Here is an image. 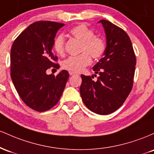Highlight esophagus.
<instances>
[{
	"instance_id": "esophagus-1",
	"label": "esophagus",
	"mask_w": 154,
	"mask_h": 154,
	"mask_svg": "<svg viewBox=\"0 0 154 154\" xmlns=\"http://www.w3.org/2000/svg\"><path fill=\"white\" fill-rule=\"evenodd\" d=\"M69 75H78V74L77 73H76V72H71V71H69Z\"/></svg>"
}]
</instances>
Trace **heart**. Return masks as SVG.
I'll return each mask as SVG.
<instances>
[{
    "label": "heart",
    "mask_w": 154,
    "mask_h": 154,
    "mask_svg": "<svg viewBox=\"0 0 154 154\" xmlns=\"http://www.w3.org/2000/svg\"><path fill=\"white\" fill-rule=\"evenodd\" d=\"M72 37L82 42L80 52L77 56H70L63 61L62 67L71 72H79L91 63V57L98 59L106 51V43L99 36L95 35L91 28L85 24H79L69 30ZM54 48L59 55H63L65 51V38L62 34L56 36L54 41Z\"/></svg>",
    "instance_id": "obj_1"
}]
</instances>
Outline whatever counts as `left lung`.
I'll return each mask as SVG.
<instances>
[{"label": "left lung", "instance_id": "8db88e82", "mask_svg": "<svg viewBox=\"0 0 154 154\" xmlns=\"http://www.w3.org/2000/svg\"><path fill=\"white\" fill-rule=\"evenodd\" d=\"M98 23L106 36L103 57L93 68L99 77L95 82L93 77L81 75L79 92L88 109L107 115L122 106L132 91L136 57L131 40L122 28L105 19Z\"/></svg>", "mask_w": 154, "mask_h": 154}]
</instances>
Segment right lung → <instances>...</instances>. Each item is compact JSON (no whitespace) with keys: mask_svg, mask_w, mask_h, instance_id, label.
<instances>
[{"mask_svg":"<svg viewBox=\"0 0 154 154\" xmlns=\"http://www.w3.org/2000/svg\"><path fill=\"white\" fill-rule=\"evenodd\" d=\"M64 25L50 21L36 22L16 38L11 49V77L24 103L33 110L45 111L59 102L69 78L62 70L47 75L57 56L52 52L56 32Z\"/></svg>","mask_w":154,"mask_h":154,"instance_id":"add662e5","label":"right lung"}]
</instances>
